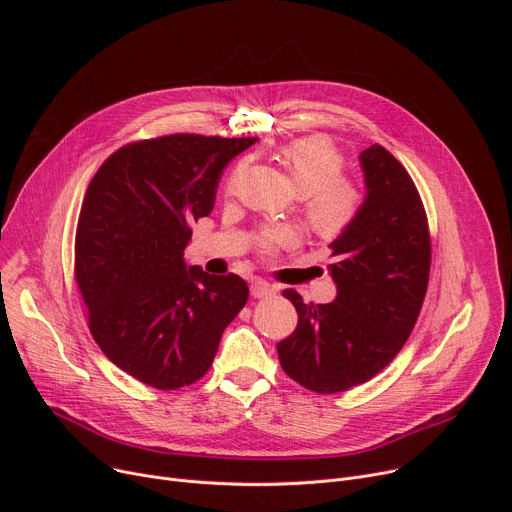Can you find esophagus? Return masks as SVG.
Returning <instances> with one entry per match:
<instances>
[{"label":"esophagus","mask_w":512,"mask_h":512,"mask_svg":"<svg viewBox=\"0 0 512 512\" xmlns=\"http://www.w3.org/2000/svg\"><path fill=\"white\" fill-rule=\"evenodd\" d=\"M273 294V287L261 279H255L251 281V296L253 298H267Z\"/></svg>","instance_id":"esophagus-1"}]
</instances>
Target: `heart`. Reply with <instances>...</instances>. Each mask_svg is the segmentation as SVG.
<instances>
[{
    "instance_id": "1",
    "label": "heart",
    "mask_w": 512,
    "mask_h": 512,
    "mask_svg": "<svg viewBox=\"0 0 512 512\" xmlns=\"http://www.w3.org/2000/svg\"><path fill=\"white\" fill-rule=\"evenodd\" d=\"M279 158L298 192L304 194L306 214L316 231L334 235L350 225L360 208V194L352 182L342 178L344 156L328 137L308 135L289 141L279 150ZM241 172L243 164L233 170L227 190L235 186ZM291 243H296V233L289 227H267L259 235L263 251Z\"/></svg>"
}]
</instances>
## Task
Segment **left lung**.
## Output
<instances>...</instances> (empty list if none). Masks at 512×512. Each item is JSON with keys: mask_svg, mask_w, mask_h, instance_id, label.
<instances>
[{"mask_svg": "<svg viewBox=\"0 0 512 512\" xmlns=\"http://www.w3.org/2000/svg\"><path fill=\"white\" fill-rule=\"evenodd\" d=\"M358 162L367 192L330 243L334 302L304 304L298 291H283L298 310V328L277 344L281 369L324 395L367 383L397 356L429 279L427 216L411 176L379 143Z\"/></svg>", "mask_w": 512, "mask_h": 512, "instance_id": "8db88e82", "label": "left lung"}]
</instances>
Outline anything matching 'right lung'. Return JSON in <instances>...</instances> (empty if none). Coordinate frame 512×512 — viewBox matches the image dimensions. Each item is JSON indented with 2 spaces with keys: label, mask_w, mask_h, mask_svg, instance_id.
Wrapping results in <instances>:
<instances>
[{
  "label": "right lung",
  "mask_w": 512,
  "mask_h": 512,
  "mask_svg": "<svg viewBox=\"0 0 512 512\" xmlns=\"http://www.w3.org/2000/svg\"><path fill=\"white\" fill-rule=\"evenodd\" d=\"M257 137L176 133L129 143L93 176L77 227L75 275L105 356L172 391L206 375L225 328L249 298L235 273L184 261L225 166Z\"/></svg>",
  "instance_id": "right-lung-1"
}]
</instances>
